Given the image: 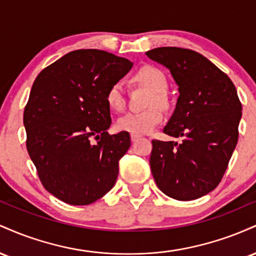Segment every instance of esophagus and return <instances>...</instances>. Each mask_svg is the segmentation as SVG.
Wrapping results in <instances>:
<instances>
[{
  "instance_id": "obj_1",
  "label": "esophagus",
  "mask_w": 256,
  "mask_h": 256,
  "mask_svg": "<svg viewBox=\"0 0 256 256\" xmlns=\"http://www.w3.org/2000/svg\"><path fill=\"white\" fill-rule=\"evenodd\" d=\"M142 137L140 134H131V140L132 142H136V140H140V138Z\"/></svg>"
}]
</instances>
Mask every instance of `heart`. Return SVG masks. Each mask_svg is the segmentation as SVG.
Returning a JSON list of instances; mask_svg holds the SVG:
<instances>
[{"mask_svg": "<svg viewBox=\"0 0 256 256\" xmlns=\"http://www.w3.org/2000/svg\"><path fill=\"white\" fill-rule=\"evenodd\" d=\"M134 80L143 85L152 91L148 100V106H152L148 110L142 112H130L120 116L116 122L119 130L128 131L130 134H148L154 130L162 122V112L158 106L166 107L167 98L165 95L167 86V79L160 70L154 66H143L134 74ZM106 101L110 110L120 112L125 107L124 88L120 82H116L108 88L106 94Z\"/></svg>", "mask_w": 256, "mask_h": 256, "instance_id": "heart-1", "label": "heart"}]
</instances>
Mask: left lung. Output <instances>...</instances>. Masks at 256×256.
<instances>
[{
    "mask_svg": "<svg viewBox=\"0 0 256 256\" xmlns=\"http://www.w3.org/2000/svg\"><path fill=\"white\" fill-rule=\"evenodd\" d=\"M146 56L170 70L179 96L164 132L182 142L152 140L150 168L165 195L190 201L218 186L228 168L242 118L231 79L190 49L161 46Z\"/></svg>",
    "mask_w": 256,
    "mask_h": 256,
    "instance_id": "8db88e82",
    "label": "left lung"
}]
</instances>
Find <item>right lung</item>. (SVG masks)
Here are the masks:
<instances>
[{
	"instance_id": "obj_1",
	"label": "right lung",
	"mask_w": 256,
	"mask_h": 256,
	"mask_svg": "<svg viewBox=\"0 0 256 256\" xmlns=\"http://www.w3.org/2000/svg\"><path fill=\"white\" fill-rule=\"evenodd\" d=\"M132 64L110 52L80 49L46 67L32 85L24 110L26 146L43 186L66 204H90L116 184L131 140L126 131L108 134L106 94Z\"/></svg>"
}]
</instances>
